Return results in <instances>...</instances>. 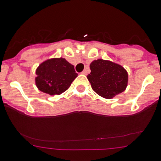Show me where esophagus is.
<instances>
[{
	"mask_svg": "<svg viewBox=\"0 0 161 161\" xmlns=\"http://www.w3.org/2000/svg\"><path fill=\"white\" fill-rule=\"evenodd\" d=\"M87 71H87V69H85V70H84L83 71H82V74H83V75H86V74H87Z\"/></svg>",
	"mask_w": 161,
	"mask_h": 161,
	"instance_id": "34e87169",
	"label": "esophagus"
}]
</instances>
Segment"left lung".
Returning <instances> with one entry per match:
<instances>
[{
	"mask_svg": "<svg viewBox=\"0 0 161 161\" xmlns=\"http://www.w3.org/2000/svg\"><path fill=\"white\" fill-rule=\"evenodd\" d=\"M90 68L87 79L98 95L110 99L125 90L128 75L122 66L100 59L92 62Z\"/></svg>",
	"mask_w": 161,
	"mask_h": 161,
	"instance_id": "8db88e82",
	"label": "left lung"
}]
</instances>
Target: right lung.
<instances>
[{"instance_id": "add662e5", "label": "right lung", "mask_w": 161, "mask_h": 161, "mask_svg": "<svg viewBox=\"0 0 161 161\" xmlns=\"http://www.w3.org/2000/svg\"><path fill=\"white\" fill-rule=\"evenodd\" d=\"M36 85L39 90L50 95L66 91L78 76L73 65L64 58L48 60L36 70Z\"/></svg>"}]
</instances>
